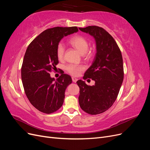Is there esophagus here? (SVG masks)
I'll return each instance as SVG.
<instances>
[{"label":"esophagus","instance_id":"34e87169","mask_svg":"<svg viewBox=\"0 0 150 150\" xmlns=\"http://www.w3.org/2000/svg\"><path fill=\"white\" fill-rule=\"evenodd\" d=\"M72 81H73L74 83H76V81H78V79L76 78H74V77H72Z\"/></svg>","mask_w":150,"mask_h":150}]
</instances>
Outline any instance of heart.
I'll return each mask as SVG.
<instances>
[{
	"label": "heart",
	"instance_id": "obj_1",
	"mask_svg": "<svg viewBox=\"0 0 150 150\" xmlns=\"http://www.w3.org/2000/svg\"><path fill=\"white\" fill-rule=\"evenodd\" d=\"M69 43L72 47L76 49L81 54H85L87 57L91 56V52H88L89 47V42L83 36L76 35L71 38L69 40ZM56 55L59 60H62L64 55V45L60 43L58 44L56 49ZM84 69V66L83 65L68 64L66 66V71L72 76H78L81 71Z\"/></svg>",
	"mask_w": 150,
	"mask_h": 150
}]
</instances>
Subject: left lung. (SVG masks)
<instances>
[{
    "instance_id": "left-lung-1",
    "label": "left lung",
    "mask_w": 150,
    "mask_h": 150,
    "mask_svg": "<svg viewBox=\"0 0 150 150\" xmlns=\"http://www.w3.org/2000/svg\"><path fill=\"white\" fill-rule=\"evenodd\" d=\"M96 40L97 52L93 64L86 71L83 79L95 81L93 86L78 80L79 103L89 115L101 114L110 108L118 95L123 81L122 57L116 42L108 32L96 25L79 28Z\"/></svg>"
}]
</instances>
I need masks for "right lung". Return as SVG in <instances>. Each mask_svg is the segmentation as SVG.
I'll use <instances>...</instances> for the list:
<instances>
[{
    "instance_id": "add662e5",
    "label": "right lung",
    "mask_w": 150,
    "mask_h": 150,
    "mask_svg": "<svg viewBox=\"0 0 150 150\" xmlns=\"http://www.w3.org/2000/svg\"><path fill=\"white\" fill-rule=\"evenodd\" d=\"M78 31L77 27L47 29L32 41L27 49L21 67L24 91L32 105L39 111L51 114L62 106L71 76L64 74L56 79L50 72L55 70L59 61L56 49L63 37Z\"/></svg>"
}]
</instances>
